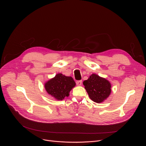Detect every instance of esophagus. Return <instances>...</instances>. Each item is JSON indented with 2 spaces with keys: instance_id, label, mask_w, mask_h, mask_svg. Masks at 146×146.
<instances>
[{
  "instance_id": "1",
  "label": "esophagus",
  "mask_w": 146,
  "mask_h": 146,
  "mask_svg": "<svg viewBox=\"0 0 146 146\" xmlns=\"http://www.w3.org/2000/svg\"><path fill=\"white\" fill-rule=\"evenodd\" d=\"M76 84L78 86H80L82 84V81L81 80H79V81H76Z\"/></svg>"
}]
</instances>
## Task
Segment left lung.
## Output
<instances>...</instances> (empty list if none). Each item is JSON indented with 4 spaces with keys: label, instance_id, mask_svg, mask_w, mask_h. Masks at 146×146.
<instances>
[{
    "label": "left lung",
    "instance_id": "1",
    "mask_svg": "<svg viewBox=\"0 0 146 146\" xmlns=\"http://www.w3.org/2000/svg\"><path fill=\"white\" fill-rule=\"evenodd\" d=\"M83 84L90 98L98 103L105 101L111 94L110 81L96 74H92L88 80L84 81Z\"/></svg>",
    "mask_w": 146,
    "mask_h": 146
}]
</instances>
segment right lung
<instances>
[{"label":"right lung","instance_id":"1","mask_svg":"<svg viewBox=\"0 0 146 146\" xmlns=\"http://www.w3.org/2000/svg\"><path fill=\"white\" fill-rule=\"evenodd\" d=\"M76 86V82L72 77L58 73L44 84L47 92L58 100H63L69 96L70 91Z\"/></svg>","mask_w":146,"mask_h":146}]
</instances>
